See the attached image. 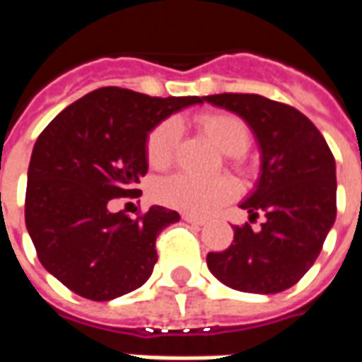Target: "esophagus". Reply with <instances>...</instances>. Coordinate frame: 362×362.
Wrapping results in <instances>:
<instances>
[{
	"label": "esophagus",
	"mask_w": 362,
	"mask_h": 362,
	"mask_svg": "<svg viewBox=\"0 0 362 362\" xmlns=\"http://www.w3.org/2000/svg\"><path fill=\"white\" fill-rule=\"evenodd\" d=\"M182 219L186 221V223H189V225H196V227H204L205 225V219H199L196 215H188V213H184Z\"/></svg>",
	"instance_id": "34e87169"
}]
</instances>
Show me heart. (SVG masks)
Masks as SVG:
<instances>
[{
    "instance_id": "obj_1",
    "label": "heart",
    "mask_w": 362,
    "mask_h": 362,
    "mask_svg": "<svg viewBox=\"0 0 362 362\" xmlns=\"http://www.w3.org/2000/svg\"><path fill=\"white\" fill-rule=\"evenodd\" d=\"M199 127L238 163V157L250 147V127L235 114H205L197 119ZM180 141V124L168 118L151 129L145 153L153 168H165L174 160ZM155 196L160 204L188 215H209L236 196V184L228 176L202 178L188 173H176L158 182Z\"/></svg>"
}]
</instances>
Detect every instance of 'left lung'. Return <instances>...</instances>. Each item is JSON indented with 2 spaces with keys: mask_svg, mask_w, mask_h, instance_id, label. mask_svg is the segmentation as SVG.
<instances>
[{
  "mask_svg": "<svg viewBox=\"0 0 362 362\" xmlns=\"http://www.w3.org/2000/svg\"><path fill=\"white\" fill-rule=\"evenodd\" d=\"M204 100L238 114L262 151V174L240 204L259 230L235 227V240L207 254L209 272L227 287L273 295L293 287L318 258L335 221V158L324 135L293 106L259 95L223 93Z\"/></svg>",
  "mask_w": 362,
  "mask_h": 362,
  "instance_id": "1",
  "label": "left lung"
}]
</instances>
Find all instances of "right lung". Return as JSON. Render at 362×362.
I'll use <instances>...</instances> for the list:
<instances>
[{"instance_id":"add662e5","label":"right lung","mask_w":362,"mask_h":362,"mask_svg":"<svg viewBox=\"0 0 362 362\" xmlns=\"http://www.w3.org/2000/svg\"><path fill=\"white\" fill-rule=\"evenodd\" d=\"M199 96H149L119 87L85 95L38 135L28 165L25 223L36 256L69 291L112 300L149 279L158 233L180 221L153 205L129 217L116 197H139L147 174V135Z\"/></svg>"}]
</instances>
